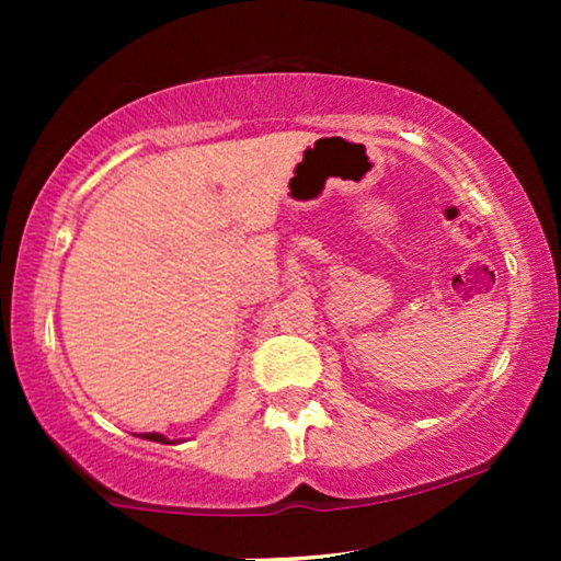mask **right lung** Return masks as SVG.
Wrapping results in <instances>:
<instances>
[{"label": "right lung", "mask_w": 561, "mask_h": 561, "mask_svg": "<svg viewBox=\"0 0 561 561\" xmlns=\"http://www.w3.org/2000/svg\"><path fill=\"white\" fill-rule=\"evenodd\" d=\"M142 439H150V442H160V444H173L171 439H165L163 434H156V432H150V434H140Z\"/></svg>", "instance_id": "obj_1"}]
</instances>
